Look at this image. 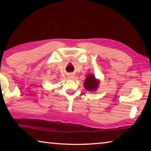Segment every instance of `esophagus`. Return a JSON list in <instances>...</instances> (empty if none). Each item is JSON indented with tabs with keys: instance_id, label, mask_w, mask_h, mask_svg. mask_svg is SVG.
Returning <instances> with one entry per match:
<instances>
[{
	"instance_id": "34e87169",
	"label": "esophagus",
	"mask_w": 151,
	"mask_h": 151,
	"mask_svg": "<svg viewBox=\"0 0 151 151\" xmlns=\"http://www.w3.org/2000/svg\"><path fill=\"white\" fill-rule=\"evenodd\" d=\"M74 77H75V76H74V75H70V76H68V78L69 79H73L74 78Z\"/></svg>"
}]
</instances>
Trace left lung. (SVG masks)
Masks as SVG:
<instances>
[{
    "mask_svg": "<svg viewBox=\"0 0 151 151\" xmlns=\"http://www.w3.org/2000/svg\"><path fill=\"white\" fill-rule=\"evenodd\" d=\"M99 81L96 80L93 75H89L87 76L84 83L85 87L87 91H95L98 88Z\"/></svg>",
    "mask_w": 151,
    "mask_h": 151,
    "instance_id": "obj_1",
    "label": "left lung"
}]
</instances>
